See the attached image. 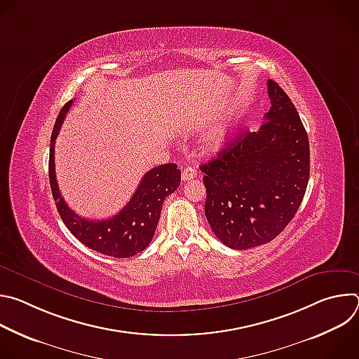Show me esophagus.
<instances>
[{
    "label": "esophagus",
    "instance_id": "1",
    "mask_svg": "<svg viewBox=\"0 0 359 359\" xmlns=\"http://www.w3.org/2000/svg\"><path fill=\"white\" fill-rule=\"evenodd\" d=\"M194 177H196V170L193 168L183 169V172H182V180L183 182H189V180L194 179Z\"/></svg>",
    "mask_w": 359,
    "mask_h": 359
}]
</instances>
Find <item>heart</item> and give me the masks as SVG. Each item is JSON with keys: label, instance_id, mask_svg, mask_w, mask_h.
I'll return each mask as SVG.
<instances>
[{"label": "heart", "instance_id": "b5f03b06", "mask_svg": "<svg viewBox=\"0 0 359 359\" xmlns=\"http://www.w3.org/2000/svg\"><path fill=\"white\" fill-rule=\"evenodd\" d=\"M227 139V132L223 126H219V128H215L210 130V133L208 135V139H206V146L209 150H219L222 149V146L224 144Z\"/></svg>", "mask_w": 359, "mask_h": 359}]
</instances>
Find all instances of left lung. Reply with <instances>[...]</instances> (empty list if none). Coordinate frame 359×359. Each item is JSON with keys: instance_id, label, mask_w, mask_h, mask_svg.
Returning a JSON list of instances; mask_svg holds the SVG:
<instances>
[{"instance_id": "1", "label": "left lung", "mask_w": 359, "mask_h": 359, "mask_svg": "<svg viewBox=\"0 0 359 359\" xmlns=\"http://www.w3.org/2000/svg\"><path fill=\"white\" fill-rule=\"evenodd\" d=\"M270 111L257 132L226 142L200 166L206 219L230 248L247 250L276 238L292 220L310 177L309 135L288 95L267 81Z\"/></svg>"}]
</instances>
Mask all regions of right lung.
<instances>
[{
  "mask_svg": "<svg viewBox=\"0 0 359 359\" xmlns=\"http://www.w3.org/2000/svg\"><path fill=\"white\" fill-rule=\"evenodd\" d=\"M74 100L61 109L50 136L49 149V183L57 204L58 213L68 230L86 247L109 255L126 259L143 251L155 236L163 201L180 184V170L175 163H166L149 170L126 206L107 220H89L79 217L65 203L55 177V139L62 126L64 118Z\"/></svg>",
  "mask_w": 359,
  "mask_h": 359,
  "instance_id": "1",
  "label": "right lung"
}]
</instances>
